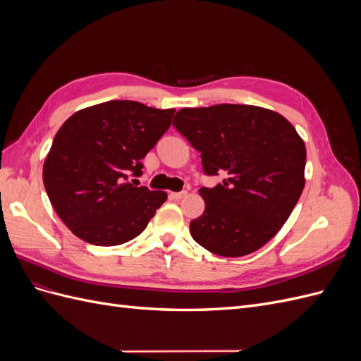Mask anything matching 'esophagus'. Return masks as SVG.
Instances as JSON below:
<instances>
[{
	"label": "esophagus",
	"mask_w": 361,
	"mask_h": 361,
	"mask_svg": "<svg viewBox=\"0 0 361 361\" xmlns=\"http://www.w3.org/2000/svg\"><path fill=\"white\" fill-rule=\"evenodd\" d=\"M187 191H179V192H170V197L173 199V200H180V199H183V197H187Z\"/></svg>",
	"instance_id": "34e87169"
}]
</instances>
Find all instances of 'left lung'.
<instances>
[{
	"mask_svg": "<svg viewBox=\"0 0 361 361\" xmlns=\"http://www.w3.org/2000/svg\"><path fill=\"white\" fill-rule=\"evenodd\" d=\"M173 125L200 152L203 171L226 179L200 188L204 212L194 241L224 257L264 247L286 223L304 188L305 146L281 114L255 105L182 108Z\"/></svg>",
	"mask_w": 361,
	"mask_h": 361,
	"instance_id": "1",
	"label": "left lung"
}]
</instances>
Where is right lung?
<instances>
[{"label": "right lung", "instance_id": "1", "mask_svg": "<svg viewBox=\"0 0 361 361\" xmlns=\"http://www.w3.org/2000/svg\"><path fill=\"white\" fill-rule=\"evenodd\" d=\"M174 114L135 101H108L72 114L54 137L43 185L61 221L82 241L120 245L138 236L167 192L134 187L143 159Z\"/></svg>", "mask_w": 361, "mask_h": 361}]
</instances>
